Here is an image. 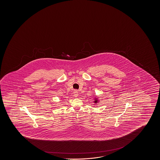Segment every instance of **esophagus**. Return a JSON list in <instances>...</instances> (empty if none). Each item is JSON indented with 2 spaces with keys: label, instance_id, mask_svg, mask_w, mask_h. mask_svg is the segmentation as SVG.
I'll return each instance as SVG.
<instances>
[{
  "label": "esophagus",
  "instance_id": "esophagus-1",
  "mask_svg": "<svg viewBox=\"0 0 160 160\" xmlns=\"http://www.w3.org/2000/svg\"><path fill=\"white\" fill-rule=\"evenodd\" d=\"M73 94H74V96L75 97H77L78 96V91L77 90H75L74 92H73Z\"/></svg>",
  "mask_w": 160,
  "mask_h": 160
}]
</instances>
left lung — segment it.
Instances as JSON below:
<instances>
[{
	"label": "left lung",
	"instance_id": "left-lung-1",
	"mask_svg": "<svg viewBox=\"0 0 160 160\" xmlns=\"http://www.w3.org/2000/svg\"><path fill=\"white\" fill-rule=\"evenodd\" d=\"M97 102H98V101H97V99H96V100H95V101H94V103H97Z\"/></svg>",
	"mask_w": 160,
	"mask_h": 160
}]
</instances>
